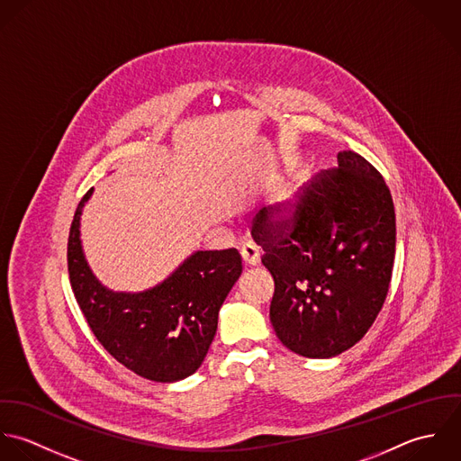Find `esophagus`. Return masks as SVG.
Instances as JSON below:
<instances>
[{
    "label": "esophagus",
    "instance_id": "esophagus-1",
    "mask_svg": "<svg viewBox=\"0 0 461 461\" xmlns=\"http://www.w3.org/2000/svg\"><path fill=\"white\" fill-rule=\"evenodd\" d=\"M240 255H242V260H244V264H246L248 267H255V266L260 262V253H258V249H257L255 246H251V244L244 246V248L240 249Z\"/></svg>",
    "mask_w": 461,
    "mask_h": 461
}]
</instances>
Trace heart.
Returning a JSON list of instances; mask_svg holds the SVG:
<instances>
[{"mask_svg":"<svg viewBox=\"0 0 461 461\" xmlns=\"http://www.w3.org/2000/svg\"><path fill=\"white\" fill-rule=\"evenodd\" d=\"M292 199H294V192H288V194H285V195L277 201V219L286 221V219L292 217V212H294V208H292Z\"/></svg>","mask_w":461,"mask_h":461,"instance_id":"obj_1","label":"heart"}]
</instances>
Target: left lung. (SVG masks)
<instances>
[{"mask_svg": "<svg viewBox=\"0 0 461 461\" xmlns=\"http://www.w3.org/2000/svg\"><path fill=\"white\" fill-rule=\"evenodd\" d=\"M292 203V217L262 208L251 235L275 277L271 322L285 348L331 358L364 339L393 267L395 212L383 176L355 151L339 153Z\"/></svg>", "mask_w": 461, "mask_h": 461, "instance_id": "obj_1", "label": "left lung"}]
</instances>
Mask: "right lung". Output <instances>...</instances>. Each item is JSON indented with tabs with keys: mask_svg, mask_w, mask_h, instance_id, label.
<instances>
[{
	"mask_svg": "<svg viewBox=\"0 0 461 461\" xmlns=\"http://www.w3.org/2000/svg\"><path fill=\"white\" fill-rule=\"evenodd\" d=\"M93 188L75 212L68 269L75 297L99 344L135 374L173 383L201 367L217 331L219 310L242 273L237 249L195 251L157 286L112 292L94 276L80 240V219Z\"/></svg>",
	"mask_w": 461,
	"mask_h": 461,
	"instance_id": "obj_1",
	"label": "right lung"
}]
</instances>
